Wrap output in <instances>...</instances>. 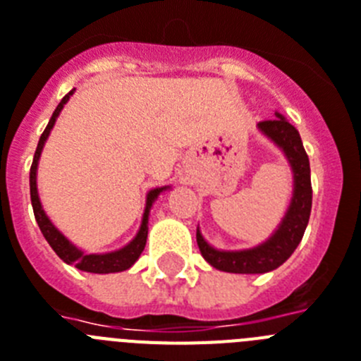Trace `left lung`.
Masks as SVG:
<instances>
[{
	"instance_id": "obj_1",
	"label": "left lung",
	"mask_w": 361,
	"mask_h": 361,
	"mask_svg": "<svg viewBox=\"0 0 361 361\" xmlns=\"http://www.w3.org/2000/svg\"><path fill=\"white\" fill-rule=\"evenodd\" d=\"M257 128L275 147L281 148L286 161L290 163L293 174V192L288 211L277 229L271 233L268 240L255 247L237 251L216 250L205 240L200 227L196 229V242L202 257L213 268L229 274H266L286 262L305 235L312 211L310 161L295 126H292L284 115L275 111V119L262 121L257 124Z\"/></svg>"
}]
</instances>
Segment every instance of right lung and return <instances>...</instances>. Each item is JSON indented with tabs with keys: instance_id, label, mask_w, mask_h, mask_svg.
Wrapping results in <instances>:
<instances>
[{
	"instance_id": "1",
	"label": "right lung",
	"mask_w": 361,
	"mask_h": 361,
	"mask_svg": "<svg viewBox=\"0 0 361 361\" xmlns=\"http://www.w3.org/2000/svg\"><path fill=\"white\" fill-rule=\"evenodd\" d=\"M73 92H75V90H71V92L60 101V104L56 106V110L53 111V117L49 119V124L45 126L44 134H42L40 141H38V147H36L35 159H32L31 165V178H29V181H31L32 211H35V218L36 222H38V227H40L42 235L45 237V240L49 242V246L53 247L54 253H56L66 264H71L75 266V268L82 269V271H90V274H117V271H124V269L132 268V266L135 264V260L141 257L148 237V216H150V209H152L157 196L171 189V187H156V189L148 190L147 205H145L143 220H141L137 235H135L126 246L121 247V250L110 251V253H84V251L80 250V247L75 246L66 235H62V233L59 231V227L51 222L49 216L45 214L44 207H42L40 196H38V185H36V172H38V161H40L45 141L49 137L51 130H53L54 123L59 119L63 104L69 101V97L73 95Z\"/></svg>"
}]
</instances>
